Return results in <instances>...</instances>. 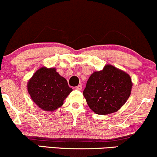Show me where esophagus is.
<instances>
[{
  "mask_svg": "<svg viewBox=\"0 0 157 157\" xmlns=\"http://www.w3.org/2000/svg\"><path fill=\"white\" fill-rule=\"evenodd\" d=\"M76 88L77 90H82V85H78V86H76Z\"/></svg>",
  "mask_w": 157,
  "mask_h": 157,
  "instance_id": "34e87169",
  "label": "esophagus"
}]
</instances>
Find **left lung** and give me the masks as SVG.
I'll return each mask as SVG.
<instances>
[{
	"label": "left lung",
	"instance_id": "obj_1",
	"mask_svg": "<svg viewBox=\"0 0 157 157\" xmlns=\"http://www.w3.org/2000/svg\"><path fill=\"white\" fill-rule=\"evenodd\" d=\"M131 77L127 73L112 65L95 71L87 81L83 96L94 113L108 115L121 107L131 94Z\"/></svg>",
	"mask_w": 157,
	"mask_h": 157
}]
</instances>
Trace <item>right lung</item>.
<instances>
[{"label":"right lung","mask_w":157,"mask_h":157,"mask_svg":"<svg viewBox=\"0 0 157 157\" xmlns=\"http://www.w3.org/2000/svg\"><path fill=\"white\" fill-rule=\"evenodd\" d=\"M28 91L37 106L45 111H54L63 104L72 91L67 80L55 68L41 67L28 82Z\"/></svg>","instance_id":"obj_1"}]
</instances>
